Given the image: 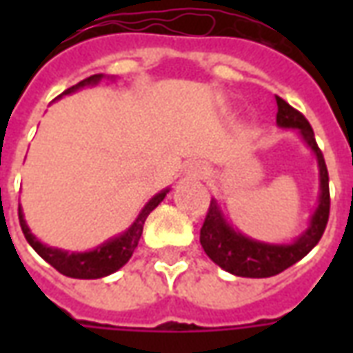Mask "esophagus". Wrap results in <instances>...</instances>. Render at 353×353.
I'll use <instances>...</instances> for the list:
<instances>
[{
    "label": "esophagus",
    "instance_id": "esophagus-1",
    "mask_svg": "<svg viewBox=\"0 0 353 353\" xmlns=\"http://www.w3.org/2000/svg\"><path fill=\"white\" fill-rule=\"evenodd\" d=\"M185 176L191 177V179H204V177L208 176V166L200 161L191 162V164H187V168H185Z\"/></svg>",
    "mask_w": 353,
    "mask_h": 353
}]
</instances>
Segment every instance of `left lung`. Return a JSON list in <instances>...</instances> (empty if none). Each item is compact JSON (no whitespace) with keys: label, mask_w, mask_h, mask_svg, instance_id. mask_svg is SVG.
<instances>
[{"label":"left lung","mask_w":353,"mask_h":353,"mask_svg":"<svg viewBox=\"0 0 353 353\" xmlns=\"http://www.w3.org/2000/svg\"><path fill=\"white\" fill-rule=\"evenodd\" d=\"M276 103H278L276 124L280 128H293L299 132L304 143L316 154L319 170L318 208L314 210L306 230L303 234H299L291 244H268V242L245 236L240 230L234 229L225 219L217 200L212 199L204 225L200 229V244L215 265L242 278H270V276L283 272L291 265H295L296 261L308 255L312 248L318 244L329 221V204H331L329 174H327L323 154L314 138V130L303 113L291 108L280 96H276Z\"/></svg>","instance_id":"left-lung-1"}]
</instances>
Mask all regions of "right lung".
<instances>
[{"label":"right lung","instance_id":"right-lung-1","mask_svg":"<svg viewBox=\"0 0 353 353\" xmlns=\"http://www.w3.org/2000/svg\"><path fill=\"white\" fill-rule=\"evenodd\" d=\"M101 79H103V73L90 75V77L83 79L77 85H73L72 88L64 90L58 98H62L65 94L77 92V90L85 87H94ZM168 192L170 189L157 192L153 199L141 208V212L136 217V221L132 223L128 229L121 232L119 236L109 238L108 242H103V244L94 248L90 252H65V250H58V248L45 245L41 240H37L32 234V230H30L26 219H24V214H22V208L19 204L20 227H22V232L26 236L28 244L32 245L35 252H37V255H41L43 259L47 261L50 266H54L58 272L64 274V276H70V278H79V280H96V278H103V276L117 272L119 268H123L128 263L134 250L138 248V242L139 238H141V232H143V225H145L147 215L151 214L154 208L161 204Z\"/></svg>","mask_w":353,"mask_h":353}]
</instances>
